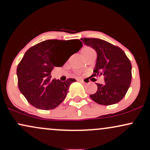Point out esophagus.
Returning a JSON list of instances; mask_svg holds the SVG:
<instances>
[{
	"instance_id": "obj_1",
	"label": "esophagus",
	"mask_w": 150,
	"mask_h": 150,
	"mask_svg": "<svg viewBox=\"0 0 150 150\" xmlns=\"http://www.w3.org/2000/svg\"><path fill=\"white\" fill-rule=\"evenodd\" d=\"M78 82H82V83H86V82L84 81V80H82V79H80V80H77Z\"/></svg>"
}]
</instances>
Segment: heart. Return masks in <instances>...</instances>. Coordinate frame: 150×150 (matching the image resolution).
Instances as JSON below:
<instances>
[{
    "label": "heart",
    "mask_w": 150,
    "mask_h": 150,
    "mask_svg": "<svg viewBox=\"0 0 150 150\" xmlns=\"http://www.w3.org/2000/svg\"><path fill=\"white\" fill-rule=\"evenodd\" d=\"M92 50H93L92 48L89 47V46H84L82 49V53L83 54V56H85L86 53L89 52V51H92Z\"/></svg>",
    "instance_id": "heart-1"
}]
</instances>
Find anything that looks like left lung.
I'll list each match as a JSON object with an SVG mask.
<instances>
[{
  "instance_id": "obj_1",
  "label": "left lung",
  "mask_w": 150,
  "mask_h": 150,
  "mask_svg": "<svg viewBox=\"0 0 150 150\" xmlns=\"http://www.w3.org/2000/svg\"><path fill=\"white\" fill-rule=\"evenodd\" d=\"M97 51V59L93 76L104 75V85L97 84V91L90 97L101 105H111L125 97L132 79V65L124 51L118 46L97 38L81 39Z\"/></svg>"
}]
</instances>
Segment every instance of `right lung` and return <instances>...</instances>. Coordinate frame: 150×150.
I'll use <instances>...</instances> for the list:
<instances>
[{"mask_svg":"<svg viewBox=\"0 0 150 150\" xmlns=\"http://www.w3.org/2000/svg\"><path fill=\"white\" fill-rule=\"evenodd\" d=\"M82 46L79 39H49L30 48L17 68L18 87L27 101L43 110L56 108L65 99L75 79H51L54 67H61Z\"/></svg>","mask_w":150,"mask_h":150,"instance_id":"1","label":"right lung"}]
</instances>
